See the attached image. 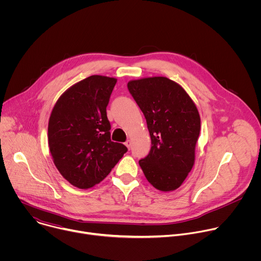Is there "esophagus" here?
I'll use <instances>...</instances> for the list:
<instances>
[{"label":"esophagus","instance_id":"1","mask_svg":"<svg viewBox=\"0 0 261 261\" xmlns=\"http://www.w3.org/2000/svg\"><path fill=\"white\" fill-rule=\"evenodd\" d=\"M125 145H126V146L129 148V150H130V147H131V140H129V139H128V140L125 142Z\"/></svg>","mask_w":261,"mask_h":261}]
</instances>
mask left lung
I'll return each instance as SVG.
<instances>
[{"mask_svg": "<svg viewBox=\"0 0 261 261\" xmlns=\"http://www.w3.org/2000/svg\"><path fill=\"white\" fill-rule=\"evenodd\" d=\"M127 87L146 120L152 140L150 153L139 160V165L156 189L175 190L194 165L200 132L196 105L167 77L131 81Z\"/></svg>", "mask_w": 261, "mask_h": 261, "instance_id": "obj_1", "label": "left lung"}]
</instances>
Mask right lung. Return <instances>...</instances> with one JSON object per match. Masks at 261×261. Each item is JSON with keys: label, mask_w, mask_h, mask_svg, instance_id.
<instances>
[{"label": "right lung", "mask_w": 261, "mask_h": 261, "mask_svg": "<svg viewBox=\"0 0 261 261\" xmlns=\"http://www.w3.org/2000/svg\"><path fill=\"white\" fill-rule=\"evenodd\" d=\"M116 84V79L92 75L68 89L51 111L48 145L54 163L77 188L99 184L128 151L110 139L106 107Z\"/></svg>", "instance_id": "obj_1"}]
</instances>
